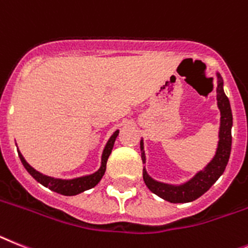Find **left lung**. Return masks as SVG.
<instances>
[{
	"label": "left lung",
	"instance_id": "8db88e82",
	"mask_svg": "<svg viewBox=\"0 0 248 248\" xmlns=\"http://www.w3.org/2000/svg\"><path fill=\"white\" fill-rule=\"evenodd\" d=\"M217 101L218 107L220 109V128H219V142L216 156L211 163L208 164L204 170L199 171L194 178L189 180L186 184L180 186H172V185L157 183L150 178L146 174L145 169L142 171L143 182L147 188L153 191L154 194L159 195L160 198L165 199L171 203H188L198 199L199 197L204 194L205 191L209 190L212 185L217 182L224 169H226L228 160L231 155V146H232V111L228 97L223 91V80L222 77L218 74V85H217ZM141 145V157L142 163H145V153H143L142 141Z\"/></svg>",
	"mask_w": 248,
	"mask_h": 248
}]
</instances>
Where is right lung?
Masks as SVG:
<instances>
[{"label": "right lung", "mask_w": 248, "mask_h": 248, "mask_svg": "<svg viewBox=\"0 0 248 248\" xmlns=\"http://www.w3.org/2000/svg\"><path fill=\"white\" fill-rule=\"evenodd\" d=\"M118 135V131H116L113 135L111 136V139L108 140L107 145H106L105 150H103V155H102V165L99 168L98 171H95L94 174L88 176H82V178H77L72 179V180H62V179H54L50 178V176L43 175L39 171H36L35 169H32L30 165H29L26 161H25L24 156L18 153V156H20V160H21L22 165L25 166V169L28 170L29 174H30L32 178L39 182L40 184H43L44 186L49 188L50 190L57 191L59 194L63 195H76L82 193L84 190H88V189L93 188L95 185L98 184L99 180L102 179V176L105 175L106 171V164H107L108 156L111 155L112 149H113V143L116 141V137Z\"/></svg>", "instance_id": "right-lung-1"}]
</instances>
